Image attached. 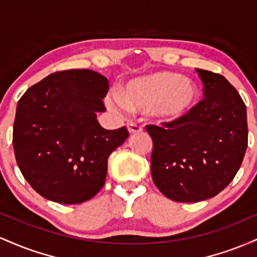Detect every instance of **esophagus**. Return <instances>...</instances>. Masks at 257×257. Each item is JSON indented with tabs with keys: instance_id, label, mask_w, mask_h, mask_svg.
Here are the masks:
<instances>
[{
	"instance_id": "34e87169",
	"label": "esophagus",
	"mask_w": 257,
	"mask_h": 257,
	"mask_svg": "<svg viewBox=\"0 0 257 257\" xmlns=\"http://www.w3.org/2000/svg\"><path fill=\"white\" fill-rule=\"evenodd\" d=\"M126 128H128V132L131 133V134H135V133L143 132V125L138 124V123H135V122H129L128 124H126Z\"/></svg>"
}]
</instances>
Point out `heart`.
<instances>
[{
    "label": "heart",
    "mask_w": 257,
    "mask_h": 257,
    "mask_svg": "<svg viewBox=\"0 0 257 257\" xmlns=\"http://www.w3.org/2000/svg\"><path fill=\"white\" fill-rule=\"evenodd\" d=\"M198 98L199 89L192 79L178 72L156 71L129 81L106 104L113 111L150 110L166 122H176L192 111Z\"/></svg>",
    "instance_id": "b5f03b06"
}]
</instances>
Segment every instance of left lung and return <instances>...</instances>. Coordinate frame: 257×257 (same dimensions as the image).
Here are the masks:
<instances>
[{"label":"left lung","mask_w":257,"mask_h":257,"mask_svg":"<svg viewBox=\"0 0 257 257\" xmlns=\"http://www.w3.org/2000/svg\"><path fill=\"white\" fill-rule=\"evenodd\" d=\"M203 96L176 122L146 125L151 174L167 198L194 203L215 197L234 179L247 147L246 106L220 73L197 69Z\"/></svg>","instance_id":"1"}]
</instances>
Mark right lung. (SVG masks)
Masks as SVG:
<instances>
[{"label": "right lung", "instance_id": "1", "mask_svg": "<svg viewBox=\"0 0 257 257\" xmlns=\"http://www.w3.org/2000/svg\"><path fill=\"white\" fill-rule=\"evenodd\" d=\"M107 91L100 73L66 70L47 76L18 101L14 155L23 176L44 198L79 204L104 186L108 156L129 137L125 126L106 131L96 119L106 111Z\"/></svg>", "mask_w": 257, "mask_h": 257}]
</instances>
